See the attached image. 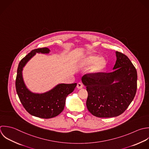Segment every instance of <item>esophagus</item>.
I'll list each match as a JSON object with an SVG mask.
<instances>
[{"label": "esophagus", "mask_w": 149, "mask_h": 149, "mask_svg": "<svg viewBox=\"0 0 149 149\" xmlns=\"http://www.w3.org/2000/svg\"><path fill=\"white\" fill-rule=\"evenodd\" d=\"M77 88L78 89H82L83 88V85L80 83V82H78L77 84Z\"/></svg>", "instance_id": "34e87169"}]
</instances>
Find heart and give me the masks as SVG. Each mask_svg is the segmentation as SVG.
I'll use <instances>...</instances> for the list:
<instances>
[{
	"label": "heart",
	"mask_w": 149,
	"mask_h": 149,
	"mask_svg": "<svg viewBox=\"0 0 149 149\" xmlns=\"http://www.w3.org/2000/svg\"><path fill=\"white\" fill-rule=\"evenodd\" d=\"M83 63L86 65H92L91 72L93 74H96L103 72L107 65V60L104 58H100L99 56L95 54H90L86 57Z\"/></svg>",
	"instance_id": "obj_1"
}]
</instances>
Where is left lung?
Listing matches in <instances>:
<instances>
[{"mask_svg":"<svg viewBox=\"0 0 149 149\" xmlns=\"http://www.w3.org/2000/svg\"><path fill=\"white\" fill-rule=\"evenodd\" d=\"M117 60L110 73L88 74L82 77L86 86L88 111L99 118L123 114L134 100L137 89V71L124 54L116 52Z\"/></svg>","mask_w":149,"mask_h":149,"instance_id":"left-lung-1","label":"left lung"}]
</instances>
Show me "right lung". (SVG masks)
<instances>
[{
  "mask_svg": "<svg viewBox=\"0 0 149 149\" xmlns=\"http://www.w3.org/2000/svg\"><path fill=\"white\" fill-rule=\"evenodd\" d=\"M49 52L47 47H43L29 53L19 63L15 79L17 93L23 107L31 115L45 119L54 117L63 111L67 96L77 86V83L60 84L50 91L40 94L33 93L26 88L22 78L23 67L36 53L47 54Z\"/></svg>",
  "mask_w": 149,
  "mask_h": 149,
  "instance_id": "obj_1",
  "label": "right lung"
}]
</instances>
